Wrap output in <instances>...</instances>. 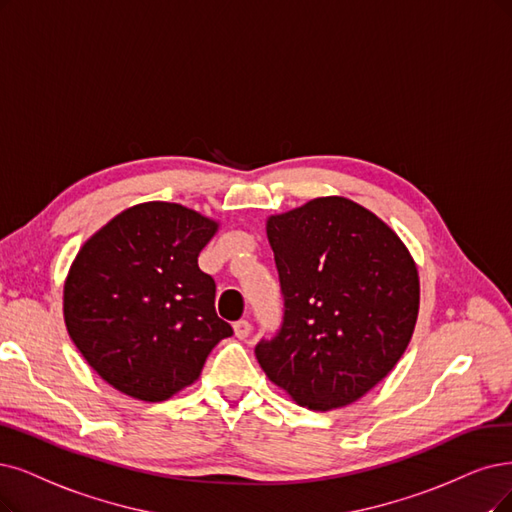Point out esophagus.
<instances>
[{
	"label": "esophagus",
	"mask_w": 512,
	"mask_h": 512,
	"mask_svg": "<svg viewBox=\"0 0 512 512\" xmlns=\"http://www.w3.org/2000/svg\"><path fill=\"white\" fill-rule=\"evenodd\" d=\"M249 333H251V323H249V320H236V323H234V335L238 339H246V337H249Z\"/></svg>",
	"instance_id": "34e87169"
}]
</instances>
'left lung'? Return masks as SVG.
<instances>
[{
    "mask_svg": "<svg viewBox=\"0 0 512 512\" xmlns=\"http://www.w3.org/2000/svg\"><path fill=\"white\" fill-rule=\"evenodd\" d=\"M282 327L255 356L270 382L314 411L346 407L401 361L420 310L418 266L380 217L344 196L268 217Z\"/></svg>",
    "mask_w": 512,
    "mask_h": 512,
    "instance_id": "obj_1",
    "label": "left lung"
}]
</instances>
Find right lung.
I'll return each mask as SVG.
<instances>
[{
    "mask_svg": "<svg viewBox=\"0 0 512 512\" xmlns=\"http://www.w3.org/2000/svg\"><path fill=\"white\" fill-rule=\"evenodd\" d=\"M219 223L175 202L130 206L75 255L63 289L67 333L109 386L160 403L192 386L230 337L198 255Z\"/></svg>",
    "mask_w": 512,
    "mask_h": 512,
    "instance_id": "right-lung-1",
    "label": "right lung"
}]
</instances>
